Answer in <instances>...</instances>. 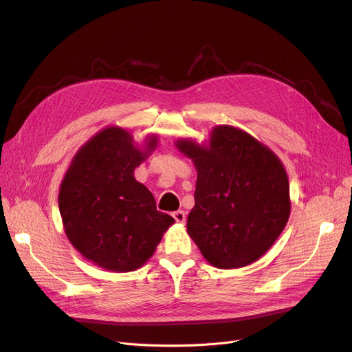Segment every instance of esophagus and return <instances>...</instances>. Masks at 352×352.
Returning a JSON list of instances; mask_svg holds the SVG:
<instances>
[{
	"label": "esophagus",
	"mask_w": 352,
	"mask_h": 352,
	"mask_svg": "<svg viewBox=\"0 0 352 352\" xmlns=\"http://www.w3.org/2000/svg\"><path fill=\"white\" fill-rule=\"evenodd\" d=\"M173 217H174V219L177 221V223H179V224H184L186 223V219H187V217H186V212L184 211H175V212H173Z\"/></svg>",
	"instance_id": "esophagus-1"
}]
</instances>
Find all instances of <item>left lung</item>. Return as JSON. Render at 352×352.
<instances>
[{
  "label": "left lung",
  "mask_w": 352,
  "mask_h": 352,
  "mask_svg": "<svg viewBox=\"0 0 352 352\" xmlns=\"http://www.w3.org/2000/svg\"><path fill=\"white\" fill-rule=\"evenodd\" d=\"M174 144L197 170L187 231L202 256L219 270L260 260L291 214L283 161L268 145L232 125L214 126L208 142L178 138Z\"/></svg>",
  "instance_id": "obj_1"
}]
</instances>
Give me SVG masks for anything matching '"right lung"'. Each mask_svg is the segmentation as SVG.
<instances>
[{"instance_id": "add662e5", "label": "right lung", "mask_w": 352, "mask_h": 352, "mask_svg": "<svg viewBox=\"0 0 352 352\" xmlns=\"http://www.w3.org/2000/svg\"><path fill=\"white\" fill-rule=\"evenodd\" d=\"M158 146V135L135 142L128 129L108 125L72 157L60 184L64 232L85 260L111 272L141 268L175 221L157 211L134 170Z\"/></svg>"}]
</instances>
